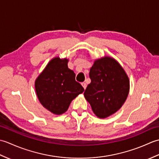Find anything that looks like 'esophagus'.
Returning <instances> with one entry per match:
<instances>
[{"label": "esophagus", "instance_id": "1", "mask_svg": "<svg viewBox=\"0 0 159 159\" xmlns=\"http://www.w3.org/2000/svg\"><path fill=\"white\" fill-rule=\"evenodd\" d=\"M81 85H82V86L83 87V88L85 89H86V87H87V84H86L85 83H81Z\"/></svg>", "mask_w": 159, "mask_h": 159}]
</instances>
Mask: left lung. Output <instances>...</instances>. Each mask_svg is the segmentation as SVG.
<instances>
[{"label": "left lung", "mask_w": 159, "mask_h": 159, "mask_svg": "<svg viewBox=\"0 0 159 159\" xmlns=\"http://www.w3.org/2000/svg\"><path fill=\"white\" fill-rule=\"evenodd\" d=\"M91 83L84 92L97 117L106 118L119 110L130 89L129 79L116 59L109 57L96 60L89 71Z\"/></svg>", "instance_id": "1"}]
</instances>
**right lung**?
<instances>
[{"label": "right lung", "instance_id": "1", "mask_svg": "<svg viewBox=\"0 0 159 159\" xmlns=\"http://www.w3.org/2000/svg\"><path fill=\"white\" fill-rule=\"evenodd\" d=\"M67 59H52L35 83L40 103L56 115L65 113L71 102L84 92L82 85L76 81L75 74L67 67Z\"/></svg>", "mask_w": 159, "mask_h": 159}]
</instances>
